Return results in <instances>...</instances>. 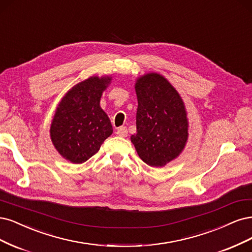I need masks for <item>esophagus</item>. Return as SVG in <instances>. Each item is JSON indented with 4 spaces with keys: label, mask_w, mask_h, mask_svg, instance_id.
Masks as SVG:
<instances>
[{
    "label": "esophagus",
    "mask_w": 252,
    "mask_h": 252,
    "mask_svg": "<svg viewBox=\"0 0 252 252\" xmlns=\"http://www.w3.org/2000/svg\"><path fill=\"white\" fill-rule=\"evenodd\" d=\"M116 134L120 137H126L127 136V129H126V126L118 127L117 131H116Z\"/></svg>",
    "instance_id": "esophagus-1"
}]
</instances>
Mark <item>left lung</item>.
Masks as SVG:
<instances>
[{
    "instance_id": "obj_1",
    "label": "left lung",
    "mask_w": 252,
    "mask_h": 252,
    "mask_svg": "<svg viewBox=\"0 0 252 252\" xmlns=\"http://www.w3.org/2000/svg\"><path fill=\"white\" fill-rule=\"evenodd\" d=\"M136 134L131 141L138 156L153 167L179 157L189 139V118L180 94L156 72L137 77Z\"/></svg>"
}]
</instances>
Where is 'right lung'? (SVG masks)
<instances>
[{
	"label": "right lung",
	"mask_w": 252,
	"mask_h": 252,
	"mask_svg": "<svg viewBox=\"0 0 252 252\" xmlns=\"http://www.w3.org/2000/svg\"><path fill=\"white\" fill-rule=\"evenodd\" d=\"M112 76H91L73 86L56 107L50 138L55 150L71 163L80 164L99 151L113 133L110 118L100 107Z\"/></svg>",
	"instance_id": "add662e5"
}]
</instances>
